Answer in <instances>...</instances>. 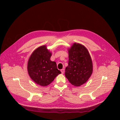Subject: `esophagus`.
Wrapping results in <instances>:
<instances>
[{
	"instance_id": "1",
	"label": "esophagus",
	"mask_w": 120,
	"mask_h": 120,
	"mask_svg": "<svg viewBox=\"0 0 120 120\" xmlns=\"http://www.w3.org/2000/svg\"><path fill=\"white\" fill-rule=\"evenodd\" d=\"M61 71L62 74H63V73H64V68H63V69H62L61 70Z\"/></svg>"
}]
</instances>
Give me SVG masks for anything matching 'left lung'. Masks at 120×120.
<instances>
[{"mask_svg":"<svg viewBox=\"0 0 120 120\" xmlns=\"http://www.w3.org/2000/svg\"><path fill=\"white\" fill-rule=\"evenodd\" d=\"M92 72V61L88 49L82 45L74 43L68 49L65 77L72 85L79 86L87 81Z\"/></svg>","mask_w":120,"mask_h":120,"instance_id":"8db88e82","label":"left lung"}]
</instances>
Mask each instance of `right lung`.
I'll use <instances>...</instances> for the list:
<instances>
[{
    "label": "right lung",
    "instance_id": "obj_1",
    "mask_svg": "<svg viewBox=\"0 0 120 120\" xmlns=\"http://www.w3.org/2000/svg\"><path fill=\"white\" fill-rule=\"evenodd\" d=\"M52 53L45 45L37 48L30 56L27 70L32 80L41 86H46L61 73L56 63L50 60Z\"/></svg>",
    "mask_w": 120,
    "mask_h": 120
}]
</instances>
